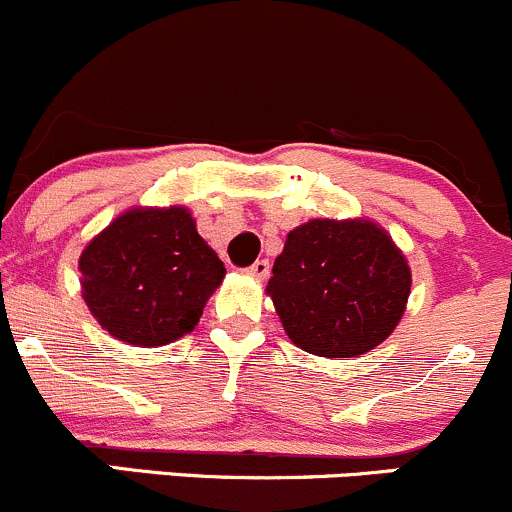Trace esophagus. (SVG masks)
<instances>
[{"label":"esophagus","mask_w":512,"mask_h":512,"mask_svg":"<svg viewBox=\"0 0 512 512\" xmlns=\"http://www.w3.org/2000/svg\"><path fill=\"white\" fill-rule=\"evenodd\" d=\"M247 272H250L255 279H267V277H270V262H267V260L252 262V265L247 267Z\"/></svg>","instance_id":"esophagus-1"}]
</instances>
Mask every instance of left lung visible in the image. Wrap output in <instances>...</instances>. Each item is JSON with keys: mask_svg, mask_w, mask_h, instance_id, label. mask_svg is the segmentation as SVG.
Wrapping results in <instances>:
<instances>
[{"mask_svg": "<svg viewBox=\"0 0 512 512\" xmlns=\"http://www.w3.org/2000/svg\"><path fill=\"white\" fill-rule=\"evenodd\" d=\"M410 287V265L380 225L316 218L287 235L267 294L301 351L358 358L395 331Z\"/></svg>", "mask_w": 512, "mask_h": 512, "instance_id": "1", "label": "left lung"}]
</instances>
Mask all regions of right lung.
Returning <instances> with one entry per match:
<instances>
[{
    "label": "right lung",
    "instance_id": "obj_1",
    "mask_svg": "<svg viewBox=\"0 0 512 512\" xmlns=\"http://www.w3.org/2000/svg\"><path fill=\"white\" fill-rule=\"evenodd\" d=\"M98 324L129 346L191 333L225 267L184 206L132 208L88 242L78 262Z\"/></svg>",
    "mask_w": 512,
    "mask_h": 512
}]
</instances>
